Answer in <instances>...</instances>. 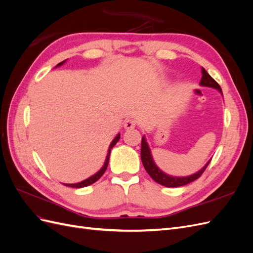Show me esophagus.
Returning a JSON list of instances; mask_svg holds the SVG:
<instances>
[{"label": "esophagus", "mask_w": 253, "mask_h": 253, "mask_svg": "<svg viewBox=\"0 0 253 253\" xmlns=\"http://www.w3.org/2000/svg\"><path fill=\"white\" fill-rule=\"evenodd\" d=\"M135 126H136V120H134V119H127L125 122V128L126 129H131V128H134Z\"/></svg>", "instance_id": "obj_1"}]
</instances>
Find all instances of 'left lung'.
I'll list each match as a JSON object with an SVG mask.
<instances>
[{"label":"left lung","mask_w":253,"mask_h":253,"mask_svg":"<svg viewBox=\"0 0 253 253\" xmlns=\"http://www.w3.org/2000/svg\"><path fill=\"white\" fill-rule=\"evenodd\" d=\"M202 79L200 84L202 86H208L212 88H216L219 93L223 95V91H221L220 86L218 85V83L214 80L211 76L206 72L204 67H202ZM141 162L144 167L145 171L148 172V174L151 176V177L154 179L156 182H158L159 185H163L165 187H169V188H176V187H181V186H186L188 183L194 181L198 177H201V175L204 173L206 170V168L208 167L210 164V160L207 163L200 171H197L196 173L189 175V176H183V177H178V176H171L169 174H166L163 172L159 168L156 166L152 157V153L149 148V144L145 140V136H143L141 138Z\"/></svg>","instance_id":"1"}]
</instances>
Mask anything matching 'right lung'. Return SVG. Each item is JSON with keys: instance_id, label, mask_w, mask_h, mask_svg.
<instances>
[{"instance_id": "right-lung-1", "label": "right lung", "mask_w": 253, "mask_h": 253, "mask_svg": "<svg viewBox=\"0 0 253 253\" xmlns=\"http://www.w3.org/2000/svg\"><path fill=\"white\" fill-rule=\"evenodd\" d=\"M65 61H66V60H64V61H62V62H61V63L57 64V66H56V67L61 66V65H63V64L65 63ZM119 139H120V134H118L116 137H115V138L113 139V141L111 142V144H110V148H109V151H108V155H106V158H105L104 165H103V167L101 168V169L99 170L96 174H94L93 176H90V177H88L87 179L83 180V181H81V182H77V183H63V185H65V186H67V187H72V188H83V187H87V186L91 185V183L96 182V181H97L99 178H100L101 176L104 174V172H105V170H106V168H108V165H109L111 150L113 149L114 145L118 142V140H119Z\"/></svg>"}]
</instances>
